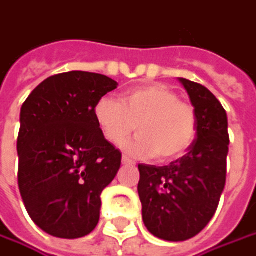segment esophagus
Wrapping results in <instances>:
<instances>
[{
  "instance_id": "esophagus-1",
  "label": "esophagus",
  "mask_w": 256,
  "mask_h": 256,
  "mask_svg": "<svg viewBox=\"0 0 256 256\" xmlns=\"http://www.w3.org/2000/svg\"><path fill=\"white\" fill-rule=\"evenodd\" d=\"M122 162H123V165H134V162L130 158H128V156H123V158H122Z\"/></svg>"
}]
</instances>
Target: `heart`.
<instances>
[{"mask_svg": "<svg viewBox=\"0 0 256 256\" xmlns=\"http://www.w3.org/2000/svg\"><path fill=\"white\" fill-rule=\"evenodd\" d=\"M94 117L104 139L118 146L134 132L139 136L126 144L134 156L171 162L181 158L197 136V117L191 106L165 85H143L126 91L120 101L100 98Z\"/></svg>", "mask_w": 256, "mask_h": 256, "instance_id": "obj_1", "label": "heart"}]
</instances>
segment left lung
Masks as SVG:
<instances>
[{"mask_svg": "<svg viewBox=\"0 0 256 256\" xmlns=\"http://www.w3.org/2000/svg\"><path fill=\"white\" fill-rule=\"evenodd\" d=\"M197 117V136L182 158L166 166L139 165V197L148 230L159 239L182 242L208 224L226 184L228 116L206 86L186 78Z\"/></svg>", "mask_w": 256, "mask_h": 256, "instance_id": "8db88e82", "label": "left lung"}]
</instances>
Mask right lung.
Listing matches in <instances>:
<instances>
[{"instance_id":"obj_1","label":"right lung","mask_w":256,"mask_h":256,"mask_svg":"<svg viewBox=\"0 0 256 256\" xmlns=\"http://www.w3.org/2000/svg\"><path fill=\"white\" fill-rule=\"evenodd\" d=\"M117 85L101 74L65 72L38 85L22 107L20 194L32 220L54 238H82L98 224L101 192L122 154L104 139L94 107Z\"/></svg>"}]
</instances>
